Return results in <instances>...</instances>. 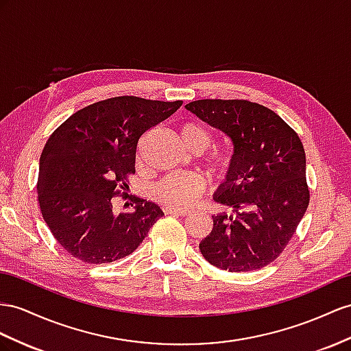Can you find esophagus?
Returning <instances> with one entry per match:
<instances>
[{"mask_svg":"<svg viewBox=\"0 0 351 351\" xmlns=\"http://www.w3.org/2000/svg\"><path fill=\"white\" fill-rule=\"evenodd\" d=\"M165 212H166L167 215H178V217H186V215H190V210L175 209V208H166Z\"/></svg>","mask_w":351,"mask_h":351,"instance_id":"esophagus-1","label":"esophagus"}]
</instances>
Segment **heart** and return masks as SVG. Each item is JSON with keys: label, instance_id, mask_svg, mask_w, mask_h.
<instances>
[{"label": "heart", "instance_id": "1", "mask_svg": "<svg viewBox=\"0 0 351 351\" xmlns=\"http://www.w3.org/2000/svg\"><path fill=\"white\" fill-rule=\"evenodd\" d=\"M185 145L194 152H203L210 145L212 132L200 121H186L179 128ZM210 172L217 178H226L234 167V154L228 148L213 151L208 158ZM204 188V181L193 173H172L165 176L154 186V197L169 208L181 209L191 204Z\"/></svg>", "mask_w": 351, "mask_h": 351}]
</instances>
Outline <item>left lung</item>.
<instances>
[{"mask_svg":"<svg viewBox=\"0 0 351 351\" xmlns=\"http://www.w3.org/2000/svg\"><path fill=\"white\" fill-rule=\"evenodd\" d=\"M185 108L228 136L234 154V167L213 194L232 215L212 217L202 255L231 273L268 265L289 243L308 206L301 139L259 104L202 99Z\"/></svg>","mask_w":351,"mask_h":351,"instance_id":"1","label":"left lung"}]
</instances>
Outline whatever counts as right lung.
I'll return each mask as SVG.
<instances>
[{
    "label": "right lung",
    "instance_id": "1",
    "mask_svg": "<svg viewBox=\"0 0 351 351\" xmlns=\"http://www.w3.org/2000/svg\"><path fill=\"white\" fill-rule=\"evenodd\" d=\"M182 101L119 96L88 105L60 124L40 157L43 218L69 255L106 264L130 255L163 210L138 199L133 212L114 213L112 197L134 173L138 141L178 111Z\"/></svg>",
    "mask_w": 351,
    "mask_h": 351
}]
</instances>
